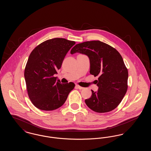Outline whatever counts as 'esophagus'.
<instances>
[{
    "label": "esophagus",
    "instance_id": "obj_1",
    "mask_svg": "<svg viewBox=\"0 0 151 151\" xmlns=\"http://www.w3.org/2000/svg\"><path fill=\"white\" fill-rule=\"evenodd\" d=\"M76 88H78V89H84V88L83 87H82V86H80L79 85H78V84H76Z\"/></svg>",
    "mask_w": 151,
    "mask_h": 151
}]
</instances>
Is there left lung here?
<instances>
[{
  "label": "left lung",
  "instance_id": "left-lung-1",
  "mask_svg": "<svg viewBox=\"0 0 151 151\" xmlns=\"http://www.w3.org/2000/svg\"><path fill=\"white\" fill-rule=\"evenodd\" d=\"M86 55L90 60V73L98 76L97 92L92 90L86 105L97 113H106L116 108L127 90L128 70L119 52L100 41H86L76 45L71 54Z\"/></svg>",
  "mask_w": 151,
  "mask_h": 151
}]
</instances>
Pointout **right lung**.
Segmentation results:
<instances>
[{"label":"right lung","mask_w":151,"mask_h":151,"mask_svg":"<svg viewBox=\"0 0 151 151\" xmlns=\"http://www.w3.org/2000/svg\"><path fill=\"white\" fill-rule=\"evenodd\" d=\"M75 44V41L55 38L40 44L30 53L24 77L29 99L36 108L45 111L60 108L74 88L73 83L62 84L54 75Z\"/></svg>","instance_id":"add662e5"}]
</instances>
